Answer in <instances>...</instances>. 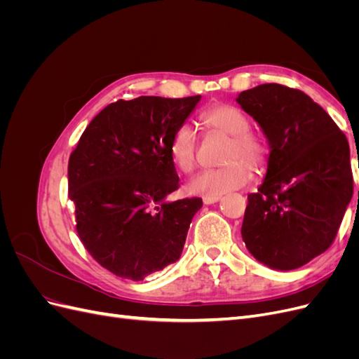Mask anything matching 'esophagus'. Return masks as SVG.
Masks as SVG:
<instances>
[{"label":"esophagus","mask_w":359,"mask_h":359,"mask_svg":"<svg viewBox=\"0 0 359 359\" xmlns=\"http://www.w3.org/2000/svg\"><path fill=\"white\" fill-rule=\"evenodd\" d=\"M222 199V196H205L202 201H203V205H212L215 202H219Z\"/></svg>","instance_id":"1"}]
</instances>
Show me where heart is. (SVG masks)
Masks as SVG:
<instances>
[{"mask_svg":"<svg viewBox=\"0 0 359 359\" xmlns=\"http://www.w3.org/2000/svg\"><path fill=\"white\" fill-rule=\"evenodd\" d=\"M202 121L217 132L231 136L227 147V165L219 169H205L189 184L187 190L199 196H222L224 193L241 189L252 180L253 168H262L268 149L262 139L250 130L248 116L232 104H215L206 109ZM198 139L191 126L182 124L173 133L169 151L173 165L181 172H191L196 165Z\"/></svg>","mask_w":359,"mask_h":359,"instance_id":"b5f03b06","label":"heart"}]
</instances>
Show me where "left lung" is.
I'll list each match as a JSON object with an SVG mask.
<instances>
[{"instance_id": "left-lung-1", "label": "left lung", "mask_w": 359, "mask_h": 359, "mask_svg": "<svg viewBox=\"0 0 359 359\" xmlns=\"http://www.w3.org/2000/svg\"><path fill=\"white\" fill-rule=\"evenodd\" d=\"M236 103L269 147L264 182L247 198L243 240L260 264L297 269L322 255L341 224L353 193L349 144L299 90L264 83L243 91Z\"/></svg>"}]
</instances>
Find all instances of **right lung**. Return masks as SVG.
Masks as SVG:
<instances>
[{"label": "right lung", "mask_w": 359, "mask_h": 359, "mask_svg": "<svg viewBox=\"0 0 359 359\" xmlns=\"http://www.w3.org/2000/svg\"><path fill=\"white\" fill-rule=\"evenodd\" d=\"M201 95H140L106 106L69 160L76 231L90 255L133 281L180 259L201 198L168 201L178 189L169 144Z\"/></svg>", "instance_id": "add662e5"}]
</instances>
